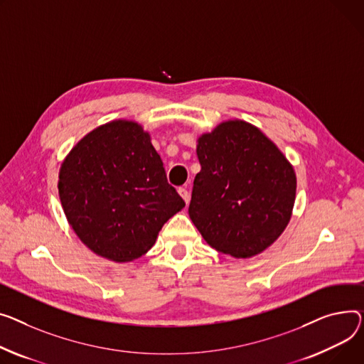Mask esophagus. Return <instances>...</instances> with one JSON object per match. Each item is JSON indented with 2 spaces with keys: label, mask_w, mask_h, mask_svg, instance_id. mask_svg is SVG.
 I'll list each match as a JSON object with an SVG mask.
<instances>
[{
  "label": "esophagus",
  "mask_w": 364,
  "mask_h": 364,
  "mask_svg": "<svg viewBox=\"0 0 364 364\" xmlns=\"http://www.w3.org/2000/svg\"><path fill=\"white\" fill-rule=\"evenodd\" d=\"M178 195L183 198V200H184L186 203H188V200H190V195H188L187 188H184V187H180V188H178Z\"/></svg>",
  "instance_id": "esophagus-1"
}]
</instances>
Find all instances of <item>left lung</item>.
<instances>
[{"label": "left lung", "mask_w": 364, "mask_h": 364, "mask_svg": "<svg viewBox=\"0 0 364 364\" xmlns=\"http://www.w3.org/2000/svg\"><path fill=\"white\" fill-rule=\"evenodd\" d=\"M200 173L190 220L206 243L234 259L272 246L291 220L296 171L277 144L245 119H227L198 137Z\"/></svg>", "instance_id": "left-lung-1"}]
</instances>
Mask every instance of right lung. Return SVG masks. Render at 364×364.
<instances>
[{"instance_id": "add662e5", "label": "right lung", "mask_w": 364, "mask_h": 364, "mask_svg": "<svg viewBox=\"0 0 364 364\" xmlns=\"http://www.w3.org/2000/svg\"><path fill=\"white\" fill-rule=\"evenodd\" d=\"M58 196L82 243L115 263L148 253L164 224L186 206L166 181L149 132L124 118L73 146L60 166Z\"/></svg>"}]
</instances>
